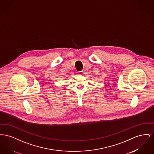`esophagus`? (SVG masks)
<instances>
[{
    "mask_svg": "<svg viewBox=\"0 0 154 154\" xmlns=\"http://www.w3.org/2000/svg\"><path fill=\"white\" fill-rule=\"evenodd\" d=\"M82 74H83V72H82V71H79V72H77V74H78L79 75H82Z\"/></svg>",
    "mask_w": 154,
    "mask_h": 154,
    "instance_id": "1",
    "label": "esophagus"
}]
</instances>
